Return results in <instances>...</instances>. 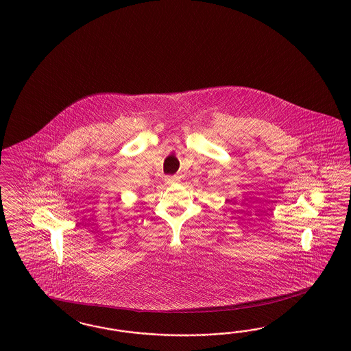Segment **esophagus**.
<instances>
[{"instance_id": "1", "label": "esophagus", "mask_w": 351, "mask_h": 351, "mask_svg": "<svg viewBox=\"0 0 351 351\" xmlns=\"http://www.w3.org/2000/svg\"><path fill=\"white\" fill-rule=\"evenodd\" d=\"M176 181H179V178H178V176H171V178L167 179V182H169V184H173V182H176Z\"/></svg>"}]
</instances>
